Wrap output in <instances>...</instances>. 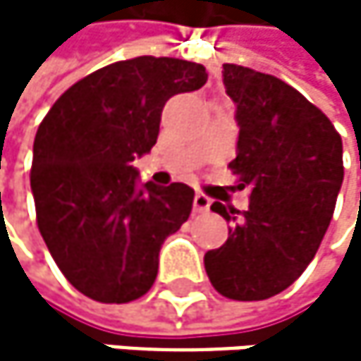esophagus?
<instances>
[{"mask_svg": "<svg viewBox=\"0 0 361 361\" xmlns=\"http://www.w3.org/2000/svg\"><path fill=\"white\" fill-rule=\"evenodd\" d=\"M210 199H207L205 195H195V199H192V207H195V212H207L210 210Z\"/></svg>", "mask_w": 361, "mask_h": 361, "instance_id": "34e87169", "label": "esophagus"}]
</instances>
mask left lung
Returning <instances> with one entry per match:
<instances>
[{
  "label": "left lung",
  "instance_id": "obj_1",
  "mask_svg": "<svg viewBox=\"0 0 361 361\" xmlns=\"http://www.w3.org/2000/svg\"><path fill=\"white\" fill-rule=\"evenodd\" d=\"M223 84L240 128L229 169L251 197L245 212L212 203L231 227L203 264L223 297L262 301L293 286L321 247L344 177L342 138L275 75L223 64Z\"/></svg>",
  "mask_w": 361,
  "mask_h": 361
}]
</instances>
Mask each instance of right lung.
<instances>
[{"label":"right lung","instance_id":"obj_1","mask_svg":"<svg viewBox=\"0 0 361 361\" xmlns=\"http://www.w3.org/2000/svg\"><path fill=\"white\" fill-rule=\"evenodd\" d=\"M205 80V66L188 60H121L73 84L38 126L36 223L82 295L130 303L154 286L160 249L188 221L195 190L140 184L132 162L156 145L164 104Z\"/></svg>","mask_w":361,"mask_h":361}]
</instances>
